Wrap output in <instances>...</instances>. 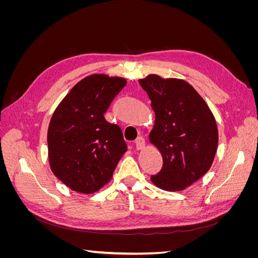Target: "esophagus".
I'll use <instances>...</instances> for the list:
<instances>
[{"label": "esophagus", "mask_w": 258, "mask_h": 258, "mask_svg": "<svg viewBox=\"0 0 258 258\" xmlns=\"http://www.w3.org/2000/svg\"><path fill=\"white\" fill-rule=\"evenodd\" d=\"M136 145H137V150L141 151L145 147V140L142 137H139L136 141Z\"/></svg>", "instance_id": "34e87169"}]
</instances>
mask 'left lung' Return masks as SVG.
Returning <instances> with one entry per match:
<instances>
[{
  "label": "left lung",
  "instance_id": "obj_1",
  "mask_svg": "<svg viewBox=\"0 0 258 258\" xmlns=\"http://www.w3.org/2000/svg\"><path fill=\"white\" fill-rule=\"evenodd\" d=\"M139 83L155 112L150 142L163 159L160 172L151 176L152 182L167 191L184 190L212 166L218 143L214 115L184 80L151 74Z\"/></svg>",
  "mask_w": 258,
  "mask_h": 258
}]
</instances>
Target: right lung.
Wrapping results in <instances>:
<instances>
[{
	"mask_svg": "<svg viewBox=\"0 0 258 258\" xmlns=\"http://www.w3.org/2000/svg\"><path fill=\"white\" fill-rule=\"evenodd\" d=\"M126 79L106 74L85 77L54 110L47 132L52 173L69 188L92 194L111 181L127 152L119 126L104 113L126 86Z\"/></svg>",
	"mask_w": 258,
	"mask_h": 258,
	"instance_id": "1",
	"label": "right lung"
}]
</instances>
